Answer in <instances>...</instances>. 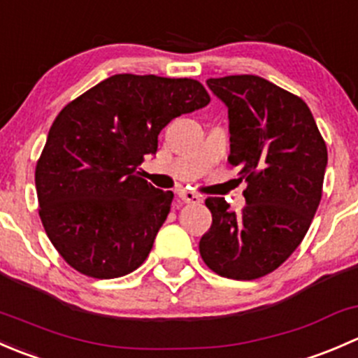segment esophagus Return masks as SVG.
Returning <instances> with one entry per match:
<instances>
[{
    "mask_svg": "<svg viewBox=\"0 0 358 358\" xmlns=\"http://www.w3.org/2000/svg\"><path fill=\"white\" fill-rule=\"evenodd\" d=\"M178 197L183 202H187V204H201V202H202L201 197L197 196L196 192H190V190H180Z\"/></svg>",
    "mask_w": 358,
    "mask_h": 358,
    "instance_id": "obj_1",
    "label": "esophagus"
}]
</instances>
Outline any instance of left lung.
Segmentation results:
<instances>
[{
  "label": "left lung",
  "instance_id": "left-lung-1",
  "mask_svg": "<svg viewBox=\"0 0 358 358\" xmlns=\"http://www.w3.org/2000/svg\"><path fill=\"white\" fill-rule=\"evenodd\" d=\"M229 107L230 156L248 204L230 211L208 197L211 229L199 243L218 275L252 280L279 268L301 244L320 204L327 147L308 106L259 76L208 79Z\"/></svg>",
  "mask_w": 358,
  "mask_h": 358
}]
</instances>
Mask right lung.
<instances>
[{
	"label": "right lung",
	"mask_w": 358,
	"mask_h": 358,
	"mask_svg": "<svg viewBox=\"0 0 358 358\" xmlns=\"http://www.w3.org/2000/svg\"><path fill=\"white\" fill-rule=\"evenodd\" d=\"M209 100L196 79L115 74L59 112L34 176L46 236L72 268L115 279L145 262L173 192L136 169L171 119Z\"/></svg>",
	"instance_id": "1"
}]
</instances>
